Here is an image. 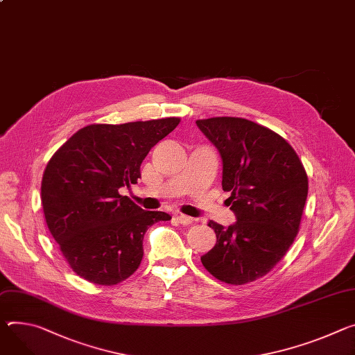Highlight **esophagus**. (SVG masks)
I'll return each instance as SVG.
<instances>
[{"mask_svg": "<svg viewBox=\"0 0 355 355\" xmlns=\"http://www.w3.org/2000/svg\"><path fill=\"white\" fill-rule=\"evenodd\" d=\"M175 219H177V222H178V223H181V225H189V223L194 222V218L187 216V215H182V214L175 215Z\"/></svg>", "mask_w": 355, "mask_h": 355, "instance_id": "obj_1", "label": "esophagus"}]
</instances>
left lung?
<instances>
[{"label":"left lung","instance_id":"left-lung-1","mask_svg":"<svg viewBox=\"0 0 355 355\" xmlns=\"http://www.w3.org/2000/svg\"><path fill=\"white\" fill-rule=\"evenodd\" d=\"M222 158V188L236 222L209 220L215 246L201 256L218 280L245 284L269 273L292 246L307 200L309 180L293 147L282 136L241 117L197 120Z\"/></svg>","mask_w":355,"mask_h":355}]
</instances>
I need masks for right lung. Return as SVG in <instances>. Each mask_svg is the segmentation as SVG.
Segmentation results:
<instances>
[{"mask_svg": "<svg viewBox=\"0 0 355 355\" xmlns=\"http://www.w3.org/2000/svg\"><path fill=\"white\" fill-rule=\"evenodd\" d=\"M178 117L90 124L52 155L41 200L46 225L72 270L96 284L132 276L143 259V238L171 216L144 211L119 188L137 184L148 151L178 125Z\"/></svg>", "mask_w": 355, "mask_h": 355, "instance_id": "add662e5", "label": "right lung"}]
</instances>
